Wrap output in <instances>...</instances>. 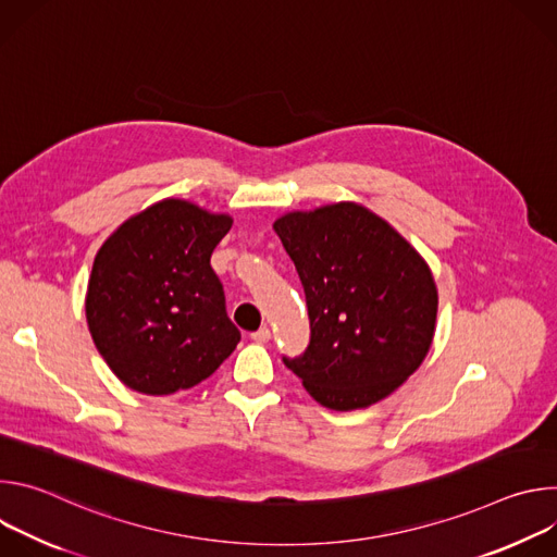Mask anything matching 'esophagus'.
Instances as JSON below:
<instances>
[{"label": "esophagus", "mask_w": 557, "mask_h": 557, "mask_svg": "<svg viewBox=\"0 0 557 557\" xmlns=\"http://www.w3.org/2000/svg\"><path fill=\"white\" fill-rule=\"evenodd\" d=\"M251 339L256 342V344H267L269 339H271V331L267 329V326H262L260 331H256V333H251Z\"/></svg>", "instance_id": "obj_1"}]
</instances>
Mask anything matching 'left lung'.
<instances>
[{
    "label": "left lung",
    "mask_w": 557,
    "mask_h": 557,
    "mask_svg": "<svg viewBox=\"0 0 557 557\" xmlns=\"http://www.w3.org/2000/svg\"><path fill=\"white\" fill-rule=\"evenodd\" d=\"M275 233L304 286L310 342L282 361L324 408H368L425 359L438 293L430 267L383 218L357 202L290 211Z\"/></svg>",
    "instance_id": "left-lung-1"
}]
</instances>
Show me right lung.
<instances>
[{
    "label": "right lung",
    "mask_w": 557,
    "mask_h": 557,
    "mask_svg": "<svg viewBox=\"0 0 557 557\" xmlns=\"http://www.w3.org/2000/svg\"><path fill=\"white\" fill-rule=\"evenodd\" d=\"M231 224L226 213L165 198L127 218L99 249L88 329L127 387L151 396L189 389L235 350L240 331L211 269Z\"/></svg>",
    "instance_id": "obj_1"
}]
</instances>
